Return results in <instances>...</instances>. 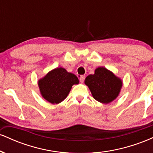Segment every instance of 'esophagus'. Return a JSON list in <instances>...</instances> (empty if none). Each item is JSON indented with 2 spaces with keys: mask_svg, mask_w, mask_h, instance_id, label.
Returning a JSON list of instances; mask_svg holds the SVG:
<instances>
[{
  "mask_svg": "<svg viewBox=\"0 0 153 153\" xmlns=\"http://www.w3.org/2000/svg\"><path fill=\"white\" fill-rule=\"evenodd\" d=\"M85 75H80V78H79V80H80V82H82L84 81V80H85Z\"/></svg>",
  "mask_w": 153,
  "mask_h": 153,
  "instance_id": "obj_1",
  "label": "esophagus"
}]
</instances>
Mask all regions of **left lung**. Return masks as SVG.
Masks as SVG:
<instances>
[{
	"instance_id": "8db88e82",
	"label": "left lung",
	"mask_w": 153,
	"mask_h": 153,
	"mask_svg": "<svg viewBox=\"0 0 153 153\" xmlns=\"http://www.w3.org/2000/svg\"><path fill=\"white\" fill-rule=\"evenodd\" d=\"M93 97L101 103H108L118 96L122 82L106 68H97L94 75H89L85 80Z\"/></svg>"
}]
</instances>
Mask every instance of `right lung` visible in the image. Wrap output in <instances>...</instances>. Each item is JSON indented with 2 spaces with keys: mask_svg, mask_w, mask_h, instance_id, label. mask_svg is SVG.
<instances>
[{
  "mask_svg": "<svg viewBox=\"0 0 153 153\" xmlns=\"http://www.w3.org/2000/svg\"><path fill=\"white\" fill-rule=\"evenodd\" d=\"M78 82L76 75L58 68L39 80L38 84L44 99L51 103H59L66 99L73 85Z\"/></svg>",
  "mask_w": 153,
  "mask_h": 153,
  "instance_id": "1",
  "label": "right lung"
}]
</instances>
